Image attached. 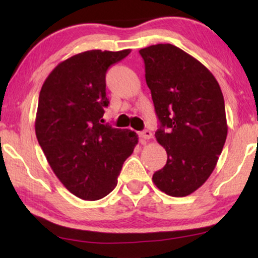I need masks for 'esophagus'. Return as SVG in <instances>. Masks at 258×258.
Wrapping results in <instances>:
<instances>
[{
  "instance_id": "obj_1",
  "label": "esophagus",
  "mask_w": 258,
  "mask_h": 258,
  "mask_svg": "<svg viewBox=\"0 0 258 258\" xmlns=\"http://www.w3.org/2000/svg\"><path fill=\"white\" fill-rule=\"evenodd\" d=\"M139 137H141L142 139H150V138H153V133L150 130H144V131L139 132Z\"/></svg>"
}]
</instances>
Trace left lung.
<instances>
[{
    "label": "left lung",
    "mask_w": 258,
    "mask_h": 258,
    "mask_svg": "<svg viewBox=\"0 0 258 258\" xmlns=\"http://www.w3.org/2000/svg\"><path fill=\"white\" fill-rule=\"evenodd\" d=\"M139 53L160 121L155 137L167 153L153 182L167 195L186 197L206 182L226 143L223 94L205 65L173 44H153Z\"/></svg>",
    "instance_id": "1"
}]
</instances>
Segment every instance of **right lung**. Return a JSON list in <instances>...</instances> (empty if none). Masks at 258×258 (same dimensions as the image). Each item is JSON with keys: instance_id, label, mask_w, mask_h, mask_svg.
Masks as SVG:
<instances>
[{"instance_id": "add662e5", "label": "right lung", "mask_w": 258, "mask_h": 258, "mask_svg": "<svg viewBox=\"0 0 258 258\" xmlns=\"http://www.w3.org/2000/svg\"><path fill=\"white\" fill-rule=\"evenodd\" d=\"M92 49L59 63L43 82L35 132L49 166L70 193L99 200L117 184L137 133L104 125L105 74L130 54Z\"/></svg>"}]
</instances>
